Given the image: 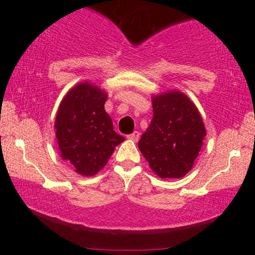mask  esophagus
Masks as SVG:
<instances>
[{
  "mask_svg": "<svg viewBox=\"0 0 255 255\" xmlns=\"http://www.w3.org/2000/svg\"><path fill=\"white\" fill-rule=\"evenodd\" d=\"M127 137L129 140H131V141H137V140H139V137H140V133L137 130H134L133 133L131 134H129V135H127Z\"/></svg>",
  "mask_w": 255,
  "mask_h": 255,
  "instance_id": "esophagus-1",
  "label": "esophagus"
}]
</instances>
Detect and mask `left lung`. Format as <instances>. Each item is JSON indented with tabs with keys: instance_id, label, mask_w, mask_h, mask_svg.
Instances as JSON below:
<instances>
[{
	"instance_id": "8db88e82",
	"label": "left lung",
	"mask_w": 255,
	"mask_h": 255,
	"mask_svg": "<svg viewBox=\"0 0 255 255\" xmlns=\"http://www.w3.org/2000/svg\"><path fill=\"white\" fill-rule=\"evenodd\" d=\"M153 118L139 150L160 178H180L192 170L206 129L198 108L178 90L152 96Z\"/></svg>"
}]
</instances>
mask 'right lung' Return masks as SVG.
Instances as JSON below:
<instances>
[{
    "label": "right lung",
    "instance_id": "right-lung-1",
    "mask_svg": "<svg viewBox=\"0 0 255 255\" xmlns=\"http://www.w3.org/2000/svg\"><path fill=\"white\" fill-rule=\"evenodd\" d=\"M107 98L104 90L84 81L72 87L58 107L54 125L58 152L81 176L101 171L125 140L104 109Z\"/></svg>",
    "mask_w": 255,
    "mask_h": 255
}]
</instances>
